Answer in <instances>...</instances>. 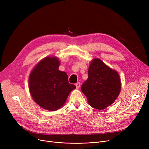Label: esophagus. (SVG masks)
I'll use <instances>...</instances> for the list:
<instances>
[{"instance_id": "esophagus-1", "label": "esophagus", "mask_w": 149, "mask_h": 149, "mask_svg": "<svg viewBox=\"0 0 149 149\" xmlns=\"http://www.w3.org/2000/svg\"><path fill=\"white\" fill-rule=\"evenodd\" d=\"M75 86H76V88H77V89H79L80 87V83H79V82L77 83L76 84H75Z\"/></svg>"}]
</instances>
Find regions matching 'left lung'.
Segmentation results:
<instances>
[{"instance_id": "obj_1", "label": "left lung", "mask_w": 149, "mask_h": 149, "mask_svg": "<svg viewBox=\"0 0 149 149\" xmlns=\"http://www.w3.org/2000/svg\"><path fill=\"white\" fill-rule=\"evenodd\" d=\"M121 88V79L116 70L100 58L91 61L88 79L82 84L81 89L91 107L103 110L111 106L118 97Z\"/></svg>"}]
</instances>
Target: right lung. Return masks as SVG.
<instances>
[{
    "label": "right lung",
    "mask_w": 149,
    "mask_h": 149,
    "mask_svg": "<svg viewBox=\"0 0 149 149\" xmlns=\"http://www.w3.org/2000/svg\"><path fill=\"white\" fill-rule=\"evenodd\" d=\"M60 64L58 57H46L35 66L29 77L31 97L38 106L50 111L61 108L76 88L69 83L67 74L58 70Z\"/></svg>",
    "instance_id": "right-lung-1"
}]
</instances>
